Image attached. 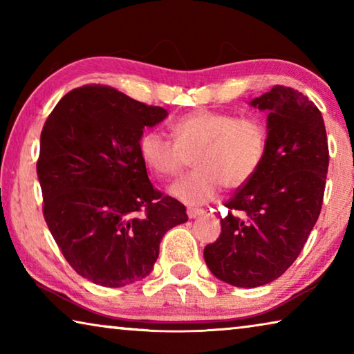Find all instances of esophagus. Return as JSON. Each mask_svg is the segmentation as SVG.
Listing matches in <instances>:
<instances>
[{
	"label": "esophagus",
	"mask_w": 354,
	"mask_h": 354,
	"mask_svg": "<svg viewBox=\"0 0 354 354\" xmlns=\"http://www.w3.org/2000/svg\"><path fill=\"white\" fill-rule=\"evenodd\" d=\"M203 214H205V211H203V209H198V207H189L187 209L189 218H196V217H200V215H203Z\"/></svg>",
	"instance_id": "obj_1"
}]
</instances>
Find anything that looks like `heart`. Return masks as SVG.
<instances>
[{
    "mask_svg": "<svg viewBox=\"0 0 354 354\" xmlns=\"http://www.w3.org/2000/svg\"><path fill=\"white\" fill-rule=\"evenodd\" d=\"M173 141L160 129H147L139 140L142 160L156 176L175 178L194 158L195 171L179 179L170 194L185 205H205L225 185L241 189L261 169L267 148L263 124L253 117L194 111L170 124Z\"/></svg>",
    "mask_w": 354,
    "mask_h": 354,
    "instance_id": "b5f03b06",
    "label": "heart"
}]
</instances>
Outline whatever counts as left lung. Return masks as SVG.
I'll use <instances>...</instances> for the list:
<instances>
[{
	"label": "left lung",
	"instance_id": "1",
	"mask_svg": "<svg viewBox=\"0 0 354 354\" xmlns=\"http://www.w3.org/2000/svg\"><path fill=\"white\" fill-rule=\"evenodd\" d=\"M250 104L268 113L266 156L205 248L209 270L236 287L272 283L297 259L320 215L329 164L322 112L301 92L274 86Z\"/></svg>",
	"mask_w": 354,
	"mask_h": 354
}]
</instances>
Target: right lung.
<instances>
[{"instance_id": "add662e5", "label": "right lung", "mask_w": 354, "mask_h": 354, "mask_svg": "<svg viewBox=\"0 0 354 354\" xmlns=\"http://www.w3.org/2000/svg\"><path fill=\"white\" fill-rule=\"evenodd\" d=\"M169 115L107 86L68 92L46 118L37 176L44 217L82 278L123 287L148 277L185 207L149 183L139 140Z\"/></svg>"}]
</instances>
